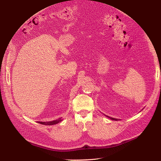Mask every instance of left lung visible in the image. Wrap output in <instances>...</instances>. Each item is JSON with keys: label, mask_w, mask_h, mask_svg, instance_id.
Instances as JSON below:
<instances>
[{"label": "left lung", "mask_w": 161, "mask_h": 161, "mask_svg": "<svg viewBox=\"0 0 161 161\" xmlns=\"http://www.w3.org/2000/svg\"><path fill=\"white\" fill-rule=\"evenodd\" d=\"M108 117H109L110 118V119H112V120H115V121H117V119H115V118H113V117H108V116H107Z\"/></svg>", "instance_id": "left-lung-1"}]
</instances>
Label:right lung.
<instances>
[{
  "mask_svg": "<svg viewBox=\"0 0 161 161\" xmlns=\"http://www.w3.org/2000/svg\"><path fill=\"white\" fill-rule=\"evenodd\" d=\"M62 121L61 117L58 118V119H56L55 121H48V122H41V121H38V123L42 124V125H55L59 122H61Z\"/></svg>",
  "mask_w": 161,
  "mask_h": 161,
  "instance_id": "add662e5",
  "label": "right lung"
}]
</instances>
